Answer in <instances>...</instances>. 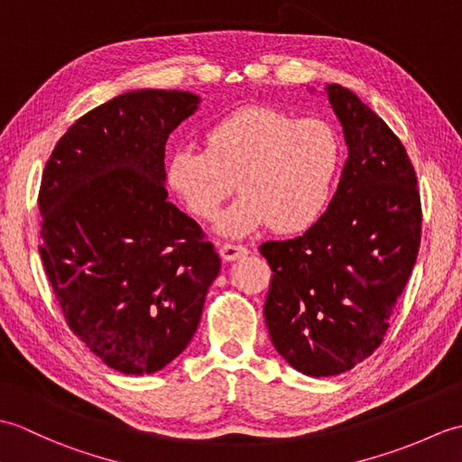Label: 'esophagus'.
<instances>
[{
    "instance_id": "obj_1",
    "label": "esophagus",
    "mask_w": 462,
    "mask_h": 462,
    "mask_svg": "<svg viewBox=\"0 0 462 462\" xmlns=\"http://www.w3.org/2000/svg\"><path fill=\"white\" fill-rule=\"evenodd\" d=\"M248 254V248L242 246V244H232V242H226L220 246V256L226 262H234L238 258H244Z\"/></svg>"
}]
</instances>
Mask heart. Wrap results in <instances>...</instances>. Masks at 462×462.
<instances>
[{"mask_svg": "<svg viewBox=\"0 0 462 462\" xmlns=\"http://www.w3.org/2000/svg\"><path fill=\"white\" fill-rule=\"evenodd\" d=\"M341 159L339 133L328 121L252 105L214 121L204 149L174 151L166 180L200 220L220 214L238 180L244 194L218 226L226 236H246L268 224L293 234L326 212Z\"/></svg>", "mask_w": 462, "mask_h": 462, "instance_id": "1", "label": "heart"}]
</instances>
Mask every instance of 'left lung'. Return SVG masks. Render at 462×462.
Returning a JSON list of instances; mask_svg holds the SVG:
<instances>
[{"instance_id": "obj_1", "label": "left lung", "mask_w": 462, "mask_h": 462, "mask_svg": "<svg viewBox=\"0 0 462 462\" xmlns=\"http://www.w3.org/2000/svg\"><path fill=\"white\" fill-rule=\"evenodd\" d=\"M326 91L349 149L337 192L301 236L260 246L273 272L263 306L270 339L310 377L339 375L381 346L423 220L399 136L346 87Z\"/></svg>"}]
</instances>
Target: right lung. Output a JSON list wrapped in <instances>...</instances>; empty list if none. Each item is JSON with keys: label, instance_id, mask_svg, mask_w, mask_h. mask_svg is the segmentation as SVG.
Listing matches in <instances>:
<instances>
[{"label": "right lung", "instance_id": "1", "mask_svg": "<svg viewBox=\"0 0 462 462\" xmlns=\"http://www.w3.org/2000/svg\"><path fill=\"white\" fill-rule=\"evenodd\" d=\"M199 103L189 91L123 93L69 126L43 171L49 283L75 336L125 375L180 356L220 272L200 226L164 189L166 139Z\"/></svg>", "mask_w": 462, "mask_h": 462}]
</instances>
